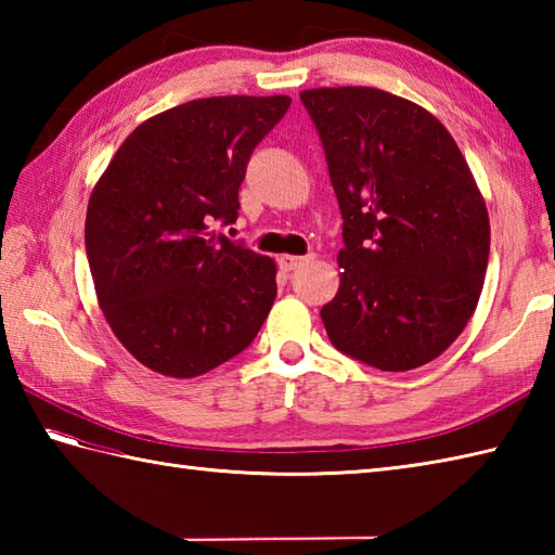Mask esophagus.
<instances>
[{
	"instance_id": "1",
	"label": "esophagus",
	"mask_w": 555,
	"mask_h": 555,
	"mask_svg": "<svg viewBox=\"0 0 555 555\" xmlns=\"http://www.w3.org/2000/svg\"><path fill=\"white\" fill-rule=\"evenodd\" d=\"M310 257H296V255H281L279 257V267L284 269V271H293V269H298V267H302L305 262H308Z\"/></svg>"
}]
</instances>
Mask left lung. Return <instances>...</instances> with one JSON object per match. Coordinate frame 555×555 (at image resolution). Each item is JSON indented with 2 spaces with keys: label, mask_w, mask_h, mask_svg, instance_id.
Instances as JSON below:
<instances>
[{
  "label": "left lung",
  "mask_w": 555,
  "mask_h": 555,
  "mask_svg": "<svg viewBox=\"0 0 555 555\" xmlns=\"http://www.w3.org/2000/svg\"><path fill=\"white\" fill-rule=\"evenodd\" d=\"M300 100L320 131L344 215L328 340L382 372L436 360L485 288L489 211L463 152L420 104L364 86Z\"/></svg>",
  "instance_id": "left-lung-1"
}]
</instances>
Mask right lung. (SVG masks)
Returning a JSON list of instances; mask_svg holds the SVG:
<instances>
[{
  "mask_svg": "<svg viewBox=\"0 0 555 555\" xmlns=\"http://www.w3.org/2000/svg\"><path fill=\"white\" fill-rule=\"evenodd\" d=\"M288 95L191 100L140 124L92 188L86 250L114 336L147 370L193 379L253 344L276 262L217 233L238 217L255 145Z\"/></svg>",
  "mask_w": 555,
  "mask_h": 555,
  "instance_id": "add662e5",
  "label": "right lung"
}]
</instances>
